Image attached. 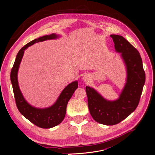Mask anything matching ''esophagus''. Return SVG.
Listing matches in <instances>:
<instances>
[{"mask_svg":"<svg viewBox=\"0 0 155 155\" xmlns=\"http://www.w3.org/2000/svg\"><path fill=\"white\" fill-rule=\"evenodd\" d=\"M83 79V80L85 81H86V82H87L89 80V78H88L87 76H84Z\"/></svg>","mask_w":155,"mask_h":155,"instance_id":"obj_1","label":"esophagus"}]
</instances>
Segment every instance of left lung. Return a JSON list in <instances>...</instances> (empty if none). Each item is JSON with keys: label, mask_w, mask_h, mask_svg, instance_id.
<instances>
[{"label": "left lung", "mask_w": 155, "mask_h": 155, "mask_svg": "<svg viewBox=\"0 0 155 155\" xmlns=\"http://www.w3.org/2000/svg\"><path fill=\"white\" fill-rule=\"evenodd\" d=\"M116 52L125 63L127 79L118 99L107 100L94 88L86 87L90 113L97 122L113 125L121 122L137 109L145 81L142 60L138 51L124 37L110 35Z\"/></svg>", "instance_id": "1"}]
</instances>
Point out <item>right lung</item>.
Returning <instances> with one entry per match:
<instances>
[{
  "mask_svg": "<svg viewBox=\"0 0 155 155\" xmlns=\"http://www.w3.org/2000/svg\"><path fill=\"white\" fill-rule=\"evenodd\" d=\"M59 37V35L52 34L35 39L26 44L19 50L13 64L11 71L10 79L13 91L18 110L26 119L37 127L43 129H50L62 122L67 111V106L69 100L78 87V81H75L65 87L60 94L58 100L51 106L40 109L30 105L23 96L18 83V70L19 68L25 50L36 43L46 40L55 39Z\"/></svg>",
  "mask_w": 155,
  "mask_h": 155,
  "instance_id": "right-lung-1",
  "label": "right lung"
}]
</instances>
